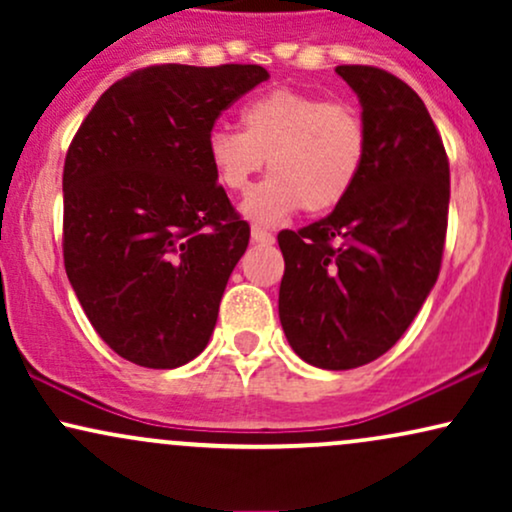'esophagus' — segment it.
Wrapping results in <instances>:
<instances>
[{
	"label": "esophagus",
	"instance_id": "esophagus-1",
	"mask_svg": "<svg viewBox=\"0 0 512 512\" xmlns=\"http://www.w3.org/2000/svg\"><path fill=\"white\" fill-rule=\"evenodd\" d=\"M252 240H255V243H260V245H272L274 243V236L269 231H264V228H260V226H252Z\"/></svg>",
	"mask_w": 512,
	"mask_h": 512
}]
</instances>
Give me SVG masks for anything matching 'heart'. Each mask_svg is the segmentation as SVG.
Here are the masks:
<instances>
[{
	"label": "heart",
	"instance_id": "b5f03b06",
	"mask_svg": "<svg viewBox=\"0 0 512 512\" xmlns=\"http://www.w3.org/2000/svg\"><path fill=\"white\" fill-rule=\"evenodd\" d=\"M366 154L368 129L354 105L293 88L252 98L240 110V132L216 127L207 137L211 170L228 192L248 190L267 161L272 175L243 202V214L267 226L298 209H337L354 190Z\"/></svg>",
	"mask_w": 512,
	"mask_h": 512
}]
</instances>
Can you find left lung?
Wrapping results in <instances>:
<instances>
[{
    "label": "left lung",
    "mask_w": 512,
    "mask_h": 512,
    "mask_svg": "<svg viewBox=\"0 0 512 512\" xmlns=\"http://www.w3.org/2000/svg\"><path fill=\"white\" fill-rule=\"evenodd\" d=\"M361 103L368 154L325 219L281 231L279 320L325 370L366 366L407 332L431 293L448 231L450 166L424 101L378 67H337Z\"/></svg>",
    "instance_id": "1"
}]
</instances>
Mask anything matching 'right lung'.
Here are the masks:
<instances>
[{"mask_svg":"<svg viewBox=\"0 0 512 512\" xmlns=\"http://www.w3.org/2000/svg\"><path fill=\"white\" fill-rule=\"evenodd\" d=\"M267 79L260 64L139 69L69 146L64 269L93 330L137 366H185L209 344L250 226L216 185L207 137Z\"/></svg>","mask_w":512,"mask_h":512,"instance_id":"right-lung-1","label":"right lung"}]
</instances>
